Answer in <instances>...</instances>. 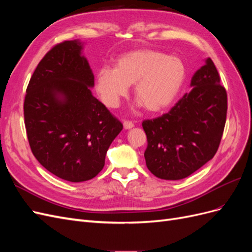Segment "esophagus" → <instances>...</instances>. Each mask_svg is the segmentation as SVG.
I'll return each mask as SVG.
<instances>
[{
	"instance_id": "34e87169",
	"label": "esophagus",
	"mask_w": 252,
	"mask_h": 252,
	"mask_svg": "<svg viewBox=\"0 0 252 252\" xmlns=\"http://www.w3.org/2000/svg\"><path fill=\"white\" fill-rule=\"evenodd\" d=\"M123 126H124L125 129H131L134 125H133L132 122H130V121H124L123 122Z\"/></svg>"
}]
</instances>
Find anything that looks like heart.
I'll return each mask as SVG.
<instances>
[{
    "label": "heart",
    "instance_id": "1",
    "mask_svg": "<svg viewBox=\"0 0 252 252\" xmlns=\"http://www.w3.org/2000/svg\"><path fill=\"white\" fill-rule=\"evenodd\" d=\"M186 67L173 56L151 49H139L121 56L116 68L102 67L95 74V88L104 104L116 108L134 83L138 106L159 112L174 102L184 85Z\"/></svg>",
    "mask_w": 252,
    "mask_h": 252
}]
</instances>
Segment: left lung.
Segmentation results:
<instances>
[{
  "mask_svg": "<svg viewBox=\"0 0 252 252\" xmlns=\"http://www.w3.org/2000/svg\"><path fill=\"white\" fill-rule=\"evenodd\" d=\"M191 91L168 113L143 122L147 135L145 161L157 178L189 177L215 157L227 114V94L210 58L191 79Z\"/></svg>",
  "mask_w": 252,
  "mask_h": 252,
  "instance_id": "left-lung-1",
  "label": "left lung"
}]
</instances>
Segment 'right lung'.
Instances as JSON below:
<instances>
[{"label":"right lung","instance_id":"add662e5","mask_svg":"<svg viewBox=\"0 0 252 252\" xmlns=\"http://www.w3.org/2000/svg\"><path fill=\"white\" fill-rule=\"evenodd\" d=\"M84 44L65 41L49 50L26 89L24 119L30 148L39 163L73 183L94 179L112 141L123 129L91 93L94 77Z\"/></svg>","mask_w":252,"mask_h":252}]
</instances>
